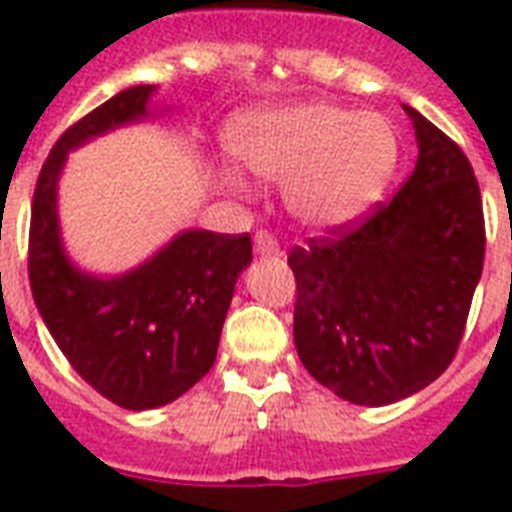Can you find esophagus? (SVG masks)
I'll list each match as a JSON object with an SVG mask.
<instances>
[{"instance_id": "obj_1", "label": "esophagus", "mask_w": 512, "mask_h": 512, "mask_svg": "<svg viewBox=\"0 0 512 512\" xmlns=\"http://www.w3.org/2000/svg\"><path fill=\"white\" fill-rule=\"evenodd\" d=\"M255 252L260 257H271V255H279V244L273 239L268 231H260L255 236Z\"/></svg>"}]
</instances>
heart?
I'll return each mask as SVG.
<instances>
[{
	"mask_svg": "<svg viewBox=\"0 0 512 512\" xmlns=\"http://www.w3.org/2000/svg\"><path fill=\"white\" fill-rule=\"evenodd\" d=\"M225 148L255 175L287 183L289 212L313 231L361 223L396 175V127L382 114H358L327 100L249 108L225 127ZM220 183L244 191L233 170Z\"/></svg>",
	"mask_w": 512,
	"mask_h": 512,
	"instance_id": "obj_1",
	"label": "heart"
}]
</instances>
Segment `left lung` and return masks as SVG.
I'll list each match as a JSON object with an SVG mask.
<instances>
[{
	"mask_svg": "<svg viewBox=\"0 0 512 512\" xmlns=\"http://www.w3.org/2000/svg\"><path fill=\"white\" fill-rule=\"evenodd\" d=\"M417 167L364 225L295 247L297 356L335 396L385 406L452 364L484 268V209L468 156L404 106Z\"/></svg>",
	"mask_w": 512,
	"mask_h": 512,
	"instance_id": "1",
	"label": "left lung"
}]
</instances>
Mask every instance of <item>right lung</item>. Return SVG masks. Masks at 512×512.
<instances>
[{
	"label": "right lung",
	"mask_w": 512,
	"mask_h": 512,
	"mask_svg": "<svg viewBox=\"0 0 512 512\" xmlns=\"http://www.w3.org/2000/svg\"><path fill=\"white\" fill-rule=\"evenodd\" d=\"M156 84L116 92L63 132L47 156L31 207L28 279L44 327L92 388L143 412L180 398L212 369L233 289L252 263V239L185 228L124 273H92L68 255L58 185L68 154L146 122Z\"/></svg>",
	"instance_id": "obj_1"
}]
</instances>
